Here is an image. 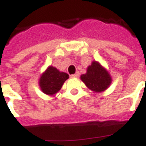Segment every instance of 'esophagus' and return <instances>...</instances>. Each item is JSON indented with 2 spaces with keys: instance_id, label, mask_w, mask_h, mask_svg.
<instances>
[{
  "instance_id": "1",
  "label": "esophagus",
  "mask_w": 146,
  "mask_h": 146,
  "mask_svg": "<svg viewBox=\"0 0 146 146\" xmlns=\"http://www.w3.org/2000/svg\"><path fill=\"white\" fill-rule=\"evenodd\" d=\"M79 76V74L78 73V72H77V73H75V74H74V75H71V77H72V78H78Z\"/></svg>"
}]
</instances>
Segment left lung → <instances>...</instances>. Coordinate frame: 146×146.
<instances>
[{"label":"left lung","mask_w":146,"mask_h":146,"mask_svg":"<svg viewBox=\"0 0 146 146\" xmlns=\"http://www.w3.org/2000/svg\"><path fill=\"white\" fill-rule=\"evenodd\" d=\"M81 79L88 88L95 92L105 90L111 83L109 73L95 61L88 67L86 74L81 75Z\"/></svg>","instance_id":"8db88e82"}]
</instances>
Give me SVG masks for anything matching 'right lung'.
<instances>
[{
  "label": "right lung",
  "instance_id": "right-lung-1",
  "mask_svg": "<svg viewBox=\"0 0 146 146\" xmlns=\"http://www.w3.org/2000/svg\"><path fill=\"white\" fill-rule=\"evenodd\" d=\"M68 78L69 75L67 73L60 72L56 67H49L40 77V86L41 90L49 95L56 94Z\"/></svg>",
  "mask_w": 146,
  "mask_h": 146
}]
</instances>
